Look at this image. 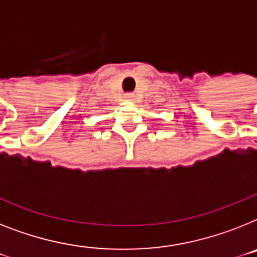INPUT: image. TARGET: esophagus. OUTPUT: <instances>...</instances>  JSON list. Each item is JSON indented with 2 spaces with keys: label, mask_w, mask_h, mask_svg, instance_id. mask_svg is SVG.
<instances>
[{
  "label": "esophagus",
  "mask_w": 257,
  "mask_h": 257,
  "mask_svg": "<svg viewBox=\"0 0 257 257\" xmlns=\"http://www.w3.org/2000/svg\"><path fill=\"white\" fill-rule=\"evenodd\" d=\"M125 99L128 100V101H133L135 100V93H125Z\"/></svg>",
  "instance_id": "esophagus-1"
}]
</instances>
